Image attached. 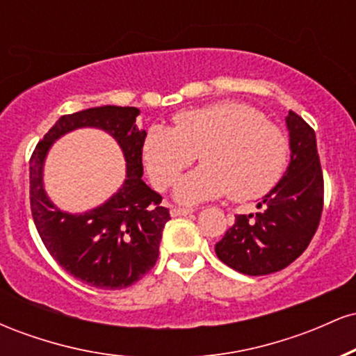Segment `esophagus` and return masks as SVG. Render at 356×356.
Listing matches in <instances>:
<instances>
[{"mask_svg":"<svg viewBox=\"0 0 356 356\" xmlns=\"http://www.w3.org/2000/svg\"><path fill=\"white\" fill-rule=\"evenodd\" d=\"M195 209L194 207H181V206H174L172 209H170V214L174 216V218H179V216H187V214H192Z\"/></svg>","mask_w":356,"mask_h":356,"instance_id":"obj_1","label":"esophagus"}]
</instances>
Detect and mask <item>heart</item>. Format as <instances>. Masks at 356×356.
<instances>
[{
  "instance_id": "obj_1",
  "label": "heart",
  "mask_w": 356,
  "mask_h": 356,
  "mask_svg": "<svg viewBox=\"0 0 356 356\" xmlns=\"http://www.w3.org/2000/svg\"><path fill=\"white\" fill-rule=\"evenodd\" d=\"M201 167L175 184L182 202H201L229 192L234 201L268 194L283 177L289 140L259 110L239 102H216L182 110L174 127L152 125L142 157L157 189H167L197 159Z\"/></svg>"
}]
</instances>
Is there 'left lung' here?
<instances>
[{"instance_id":"obj_1","label":"left lung","mask_w":356,"mask_h":356,"mask_svg":"<svg viewBox=\"0 0 356 356\" xmlns=\"http://www.w3.org/2000/svg\"><path fill=\"white\" fill-rule=\"evenodd\" d=\"M291 162L275 189L257 204L256 214H238L216 244L224 264L249 276L281 271L312 243L320 224L325 181L314 130L298 113L286 117Z\"/></svg>"}]
</instances>
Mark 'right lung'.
Returning a JSON list of instances; mask_svg holds the SVG:
<instances>
[{
  "instance_id": "obj_1",
  "label": "right lung",
  "mask_w": 356,
  "mask_h": 356,
  "mask_svg": "<svg viewBox=\"0 0 356 356\" xmlns=\"http://www.w3.org/2000/svg\"><path fill=\"white\" fill-rule=\"evenodd\" d=\"M136 107L105 105L61 115L30 159V207L50 256L73 277L100 289H122L140 280L159 257L170 214L162 197L142 181L145 130L136 127ZM80 126H99L116 137L127 161V179L118 194L80 216L56 210L42 191V161L53 140Z\"/></svg>"
}]
</instances>
